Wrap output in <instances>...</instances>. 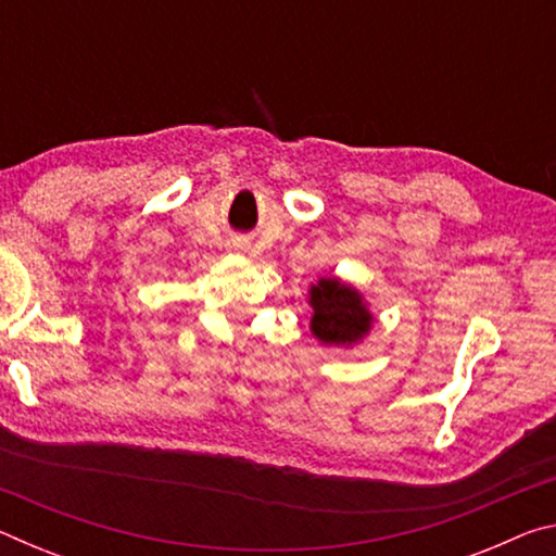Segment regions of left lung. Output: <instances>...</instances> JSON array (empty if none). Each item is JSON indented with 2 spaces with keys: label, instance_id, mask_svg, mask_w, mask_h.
<instances>
[{
  "label": "left lung",
  "instance_id": "obj_1",
  "mask_svg": "<svg viewBox=\"0 0 556 556\" xmlns=\"http://www.w3.org/2000/svg\"><path fill=\"white\" fill-rule=\"evenodd\" d=\"M312 331L324 343H357L372 324V316L363 306L361 294L338 279H321L312 287Z\"/></svg>",
  "mask_w": 556,
  "mask_h": 556
}]
</instances>
